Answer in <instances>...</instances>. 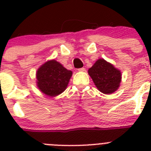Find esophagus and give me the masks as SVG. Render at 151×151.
Returning a JSON list of instances; mask_svg holds the SVG:
<instances>
[{
  "label": "esophagus",
  "instance_id": "1",
  "mask_svg": "<svg viewBox=\"0 0 151 151\" xmlns=\"http://www.w3.org/2000/svg\"><path fill=\"white\" fill-rule=\"evenodd\" d=\"M78 71H80V72H85V68H80V69H78Z\"/></svg>",
  "mask_w": 151,
  "mask_h": 151
}]
</instances>
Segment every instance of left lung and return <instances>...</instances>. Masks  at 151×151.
<instances>
[{"label": "left lung", "instance_id": "1", "mask_svg": "<svg viewBox=\"0 0 151 151\" xmlns=\"http://www.w3.org/2000/svg\"><path fill=\"white\" fill-rule=\"evenodd\" d=\"M88 74L97 89L106 94H112L118 89L122 76L119 70L104 59L96 61L88 69Z\"/></svg>", "mask_w": 151, "mask_h": 151}]
</instances>
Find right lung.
I'll list each match as a JSON object with an SVG mask.
<instances>
[{
    "mask_svg": "<svg viewBox=\"0 0 151 151\" xmlns=\"http://www.w3.org/2000/svg\"><path fill=\"white\" fill-rule=\"evenodd\" d=\"M72 71L68 70L56 60L45 63L37 72L38 87L44 94L54 97L66 90Z\"/></svg>",
    "mask_w": 151,
    "mask_h": 151,
    "instance_id": "obj_1",
    "label": "right lung"
}]
</instances>
